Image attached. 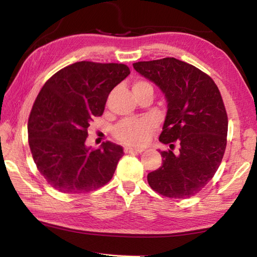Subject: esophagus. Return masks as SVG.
Returning a JSON list of instances; mask_svg holds the SVG:
<instances>
[{"mask_svg": "<svg viewBox=\"0 0 257 257\" xmlns=\"http://www.w3.org/2000/svg\"><path fill=\"white\" fill-rule=\"evenodd\" d=\"M145 148H136V147H124V152L125 154H133V152H136V154H140V152H144Z\"/></svg>", "mask_w": 257, "mask_h": 257, "instance_id": "obj_1", "label": "esophagus"}]
</instances>
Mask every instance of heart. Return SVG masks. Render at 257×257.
I'll use <instances>...</instances> for the list:
<instances>
[{
    "instance_id": "heart-1",
    "label": "heart",
    "mask_w": 257,
    "mask_h": 257,
    "mask_svg": "<svg viewBox=\"0 0 257 257\" xmlns=\"http://www.w3.org/2000/svg\"><path fill=\"white\" fill-rule=\"evenodd\" d=\"M151 87L147 81L138 80L134 85V89ZM154 128V121L151 119H128L120 123L114 130V136L122 143L129 145H143L148 139L151 129Z\"/></svg>"
}]
</instances>
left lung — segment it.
Wrapping results in <instances>:
<instances>
[{"label":"left lung","mask_w":257,"mask_h":257,"mask_svg":"<svg viewBox=\"0 0 257 257\" xmlns=\"http://www.w3.org/2000/svg\"><path fill=\"white\" fill-rule=\"evenodd\" d=\"M134 68L166 97L160 143L179 144L177 154L159 150L162 165L148 174V183L168 198H190L209 183L225 151L227 114L220 90L210 76L173 57L138 62Z\"/></svg>","instance_id":"obj_1"}]
</instances>
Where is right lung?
I'll return each instance as SVG.
<instances>
[{
    "mask_svg": "<svg viewBox=\"0 0 257 257\" xmlns=\"http://www.w3.org/2000/svg\"><path fill=\"white\" fill-rule=\"evenodd\" d=\"M129 74L123 64L77 62L43 86L27 123L29 145L38 171L59 192H89L110 181L123 149L109 141L91 149L87 129Z\"/></svg>",
    "mask_w": 257,
    "mask_h": 257,
    "instance_id": "obj_1",
    "label": "right lung"
}]
</instances>
